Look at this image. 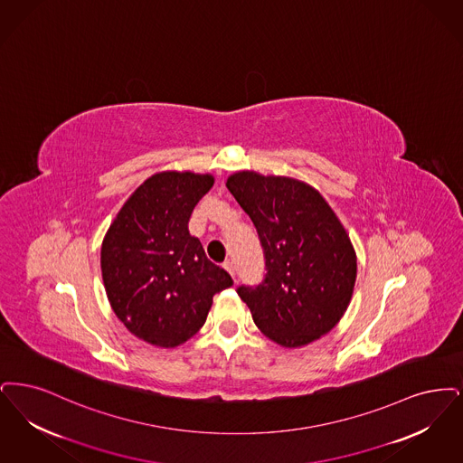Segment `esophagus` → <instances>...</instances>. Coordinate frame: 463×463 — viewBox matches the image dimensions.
Wrapping results in <instances>:
<instances>
[{
  "mask_svg": "<svg viewBox=\"0 0 463 463\" xmlns=\"http://www.w3.org/2000/svg\"><path fill=\"white\" fill-rule=\"evenodd\" d=\"M224 269L232 275V279L235 280V266H233V262H224Z\"/></svg>",
  "mask_w": 463,
  "mask_h": 463,
  "instance_id": "esophagus-1",
  "label": "esophagus"
}]
</instances>
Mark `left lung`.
Returning a JSON list of instances; mask_svg holds the SVG:
<instances>
[{
    "mask_svg": "<svg viewBox=\"0 0 463 463\" xmlns=\"http://www.w3.org/2000/svg\"><path fill=\"white\" fill-rule=\"evenodd\" d=\"M226 188L254 222L266 260L239 296L262 334L283 347L320 339L341 322L356 282V252L322 194L304 181L239 171Z\"/></svg>",
    "mask_w": 463,
    "mask_h": 463,
    "instance_id": "obj_1",
    "label": "left lung"
}]
</instances>
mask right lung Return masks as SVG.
<instances>
[{
  "label": "right lung",
  "instance_id": "right-lung-1",
  "mask_svg": "<svg viewBox=\"0 0 463 463\" xmlns=\"http://www.w3.org/2000/svg\"><path fill=\"white\" fill-rule=\"evenodd\" d=\"M213 175L162 171L124 202L101 241V279L124 326L141 341L176 347L205 323L214 294L232 277L205 258L188 232Z\"/></svg>",
  "mask_w": 463,
  "mask_h": 463
}]
</instances>
